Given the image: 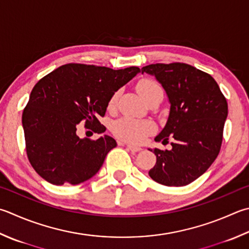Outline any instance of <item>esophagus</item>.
<instances>
[{"instance_id":"obj_1","label":"esophagus","mask_w":249,"mask_h":249,"mask_svg":"<svg viewBox=\"0 0 249 249\" xmlns=\"http://www.w3.org/2000/svg\"><path fill=\"white\" fill-rule=\"evenodd\" d=\"M126 148L129 149V151L133 152V153H137V152H140L141 148L140 146H137V145H132V144H126Z\"/></svg>"}]
</instances>
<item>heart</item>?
<instances>
[{
    "label": "heart",
    "mask_w": 249,
    "mask_h": 249,
    "mask_svg": "<svg viewBox=\"0 0 249 249\" xmlns=\"http://www.w3.org/2000/svg\"><path fill=\"white\" fill-rule=\"evenodd\" d=\"M137 90L147 103L160 93H163L162 87L160 83L154 79L144 78L137 84ZM119 91L112 93L108 101V109L112 110L116 107L117 101L119 97ZM155 131V125L151 121L147 120H135L124 117L116 120L111 125V132L114 133L116 138H118L125 142L139 144L142 143L148 135H151Z\"/></svg>",
    "instance_id": "obj_1"
}]
</instances>
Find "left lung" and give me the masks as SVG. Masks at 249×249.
I'll use <instances>...</instances> for the list:
<instances>
[{
    "label": "left lung",
    "instance_id": "8db88e82",
    "mask_svg": "<svg viewBox=\"0 0 249 249\" xmlns=\"http://www.w3.org/2000/svg\"><path fill=\"white\" fill-rule=\"evenodd\" d=\"M154 74L167 92L170 115L155 141H172L170 151L155 148L156 163L148 175L167 186H183L199 178L217 158L228 116V102L209 73L184 63L152 64L142 73Z\"/></svg>",
    "mask_w": 249,
    "mask_h": 249
}]
</instances>
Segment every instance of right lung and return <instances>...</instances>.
Wrapping results in <instances>:
<instances>
[{"mask_svg":"<svg viewBox=\"0 0 249 249\" xmlns=\"http://www.w3.org/2000/svg\"><path fill=\"white\" fill-rule=\"evenodd\" d=\"M140 71L135 66L114 70L71 63L36 82L22 111V126L27 157L37 175L55 185H76L96 175L117 143L108 135L80 139L77 124L104 132L98 118L105 116L112 93Z\"/></svg>","mask_w":249,"mask_h":249,"instance_id":"1","label":"right lung"}]
</instances>
